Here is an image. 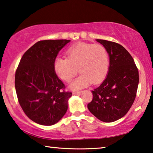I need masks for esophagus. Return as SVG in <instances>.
<instances>
[{
    "label": "esophagus",
    "mask_w": 153,
    "mask_h": 153,
    "mask_svg": "<svg viewBox=\"0 0 153 153\" xmlns=\"http://www.w3.org/2000/svg\"><path fill=\"white\" fill-rule=\"evenodd\" d=\"M81 93V91H74L72 93L73 95H79V94Z\"/></svg>",
    "instance_id": "1"
}]
</instances>
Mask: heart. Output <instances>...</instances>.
I'll use <instances>...</instances> for the list:
<instances>
[{
  "instance_id": "obj_1",
  "label": "heart",
  "mask_w": 153,
  "mask_h": 153,
  "mask_svg": "<svg viewBox=\"0 0 153 153\" xmlns=\"http://www.w3.org/2000/svg\"><path fill=\"white\" fill-rule=\"evenodd\" d=\"M68 58L58 56L54 60V70L58 76L69 81L80 75L70 84L72 90H80L90 83L97 84L103 80L109 68V57L106 48L100 45L79 43L67 51Z\"/></svg>"
}]
</instances>
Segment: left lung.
Wrapping results in <instances>:
<instances>
[{
    "mask_svg": "<svg viewBox=\"0 0 153 153\" xmlns=\"http://www.w3.org/2000/svg\"><path fill=\"white\" fill-rule=\"evenodd\" d=\"M96 41L107 50L109 68L102 84L92 91L93 98L88 108L100 120L111 123L123 118L133 104L139 85V71L122 45L104 39Z\"/></svg>",
    "mask_w": 153,
    "mask_h": 153,
    "instance_id": "left-lung-1",
    "label": "left lung"
}]
</instances>
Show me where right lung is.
I'll use <instances>...</instances> for the list:
<instances>
[{"mask_svg":"<svg viewBox=\"0 0 153 153\" xmlns=\"http://www.w3.org/2000/svg\"><path fill=\"white\" fill-rule=\"evenodd\" d=\"M67 39L39 41L23 55L15 74V89L23 111L31 120L42 125L58 123L68 110L72 93L64 91L53 68Z\"/></svg>","mask_w":153,"mask_h":153,"instance_id":"1","label":"right lung"}]
</instances>
